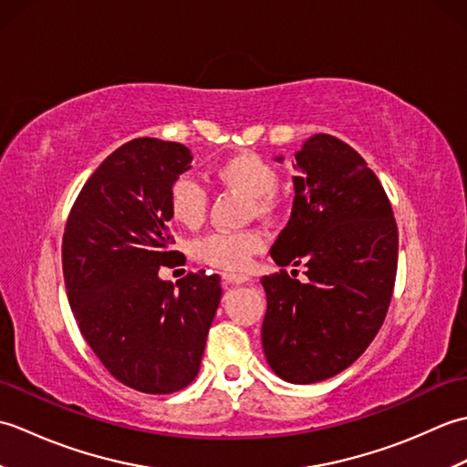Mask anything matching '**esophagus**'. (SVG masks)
Here are the masks:
<instances>
[{
    "label": "esophagus",
    "instance_id": "esophagus-1",
    "mask_svg": "<svg viewBox=\"0 0 467 467\" xmlns=\"http://www.w3.org/2000/svg\"><path fill=\"white\" fill-rule=\"evenodd\" d=\"M251 276L249 275H234V273H223V283L224 285H243L249 283Z\"/></svg>",
    "mask_w": 467,
    "mask_h": 467
}]
</instances>
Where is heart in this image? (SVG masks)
<instances>
[{
  "mask_svg": "<svg viewBox=\"0 0 467 467\" xmlns=\"http://www.w3.org/2000/svg\"><path fill=\"white\" fill-rule=\"evenodd\" d=\"M213 176L218 184L251 198L253 211L265 216H279L285 201L275 191L279 184L276 168L265 161L263 156L249 150L234 152L223 158L213 168ZM168 213L171 218L184 228H198L206 221L208 196L204 188L192 178H178L168 192ZM265 246V236L249 228V231H214L201 236L192 244V253L201 263L221 271H243L256 253Z\"/></svg>",
  "mask_w": 467,
  "mask_h": 467,
  "instance_id": "heart-1",
  "label": "heart"
}]
</instances>
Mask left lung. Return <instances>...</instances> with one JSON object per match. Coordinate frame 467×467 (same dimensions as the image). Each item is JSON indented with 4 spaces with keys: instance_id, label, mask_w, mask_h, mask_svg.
<instances>
[{
    "instance_id": "obj_1",
    "label": "left lung",
    "mask_w": 467,
    "mask_h": 467,
    "mask_svg": "<svg viewBox=\"0 0 467 467\" xmlns=\"http://www.w3.org/2000/svg\"><path fill=\"white\" fill-rule=\"evenodd\" d=\"M295 158L293 214L271 249L283 269L261 279L263 349L281 379L317 383L347 369L383 325L398 224L379 178L349 144L315 134ZM286 264H305L307 283Z\"/></svg>"
}]
</instances>
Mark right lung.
Returning a JSON list of instances; mask_svg holds the SVG:
<instances>
[{
	"instance_id": "obj_1",
	"label": "right lung",
	"mask_w": 467,
	"mask_h": 467,
	"mask_svg": "<svg viewBox=\"0 0 467 467\" xmlns=\"http://www.w3.org/2000/svg\"><path fill=\"white\" fill-rule=\"evenodd\" d=\"M178 142L136 138L96 168L67 214L62 266L76 323L118 381L164 395L192 383L221 303V276L188 273L174 286L168 192L191 168Z\"/></svg>"
}]
</instances>
